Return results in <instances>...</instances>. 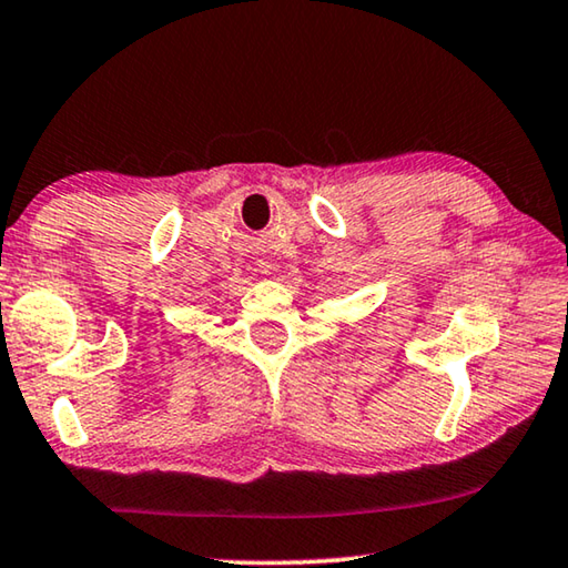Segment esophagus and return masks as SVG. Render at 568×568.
Listing matches in <instances>:
<instances>
[{
  "label": "esophagus",
  "mask_w": 568,
  "mask_h": 568,
  "mask_svg": "<svg viewBox=\"0 0 568 568\" xmlns=\"http://www.w3.org/2000/svg\"><path fill=\"white\" fill-rule=\"evenodd\" d=\"M266 266H268V264H261V268H264V272H266Z\"/></svg>",
  "instance_id": "1"
}]
</instances>
